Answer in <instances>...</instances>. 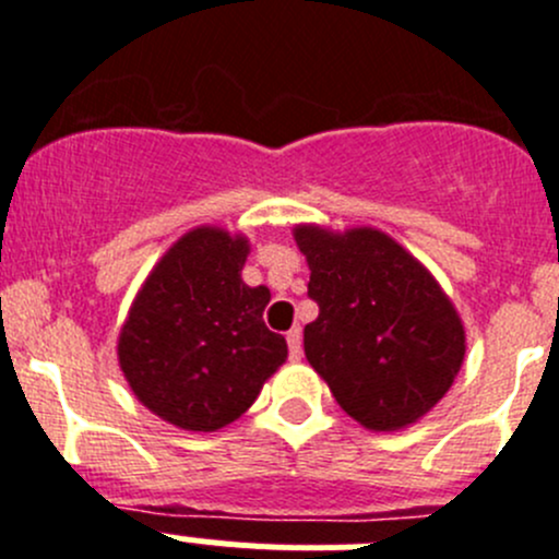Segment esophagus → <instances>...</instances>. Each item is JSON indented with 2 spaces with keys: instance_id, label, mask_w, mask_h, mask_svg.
<instances>
[{
  "instance_id": "obj_1",
  "label": "esophagus",
  "mask_w": 559,
  "mask_h": 559,
  "mask_svg": "<svg viewBox=\"0 0 559 559\" xmlns=\"http://www.w3.org/2000/svg\"><path fill=\"white\" fill-rule=\"evenodd\" d=\"M286 343H289V357L300 359V354H302V330L300 326H292V330L286 332Z\"/></svg>"
}]
</instances>
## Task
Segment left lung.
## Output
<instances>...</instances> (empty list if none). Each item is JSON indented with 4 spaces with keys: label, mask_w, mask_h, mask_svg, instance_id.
I'll list each match as a JSON object with an SVG mask.
<instances>
[{
    "label": "left lung",
    "mask_w": 559,
    "mask_h": 559,
    "mask_svg": "<svg viewBox=\"0 0 559 559\" xmlns=\"http://www.w3.org/2000/svg\"><path fill=\"white\" fill-rule=\"evenodd\" d=\"M319 316L306 324V357L332 397L368 430H400L452 386L465 330L430 273L379 229L332 235L297 227Z\"/></svg>",
    "instance_id": "8db88e82"
}]
</instances>
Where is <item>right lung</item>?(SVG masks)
Masks as SVG:
<instances>
[{"mask_svg":"<svg viewBox=\"0 0 559 559\" xmlns=\"http://www.w3.org/2000/svg\"><path fill=\"white\" fill-rule=\"evenodd\" d=\"M248 240L200 227L162 257L140 289L118 362L140 403L175 427L222 430L284 365L286 341L262 313L267 286L243 284Z\"/></svg>","mask_w":559,"mask_h":559,"instance_id":"1","label":"right lung"}]
</instances>
